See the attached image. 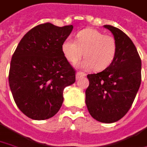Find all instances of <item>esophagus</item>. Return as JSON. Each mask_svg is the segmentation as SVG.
<instances>
[{
	"label": "esophagus",
	"mask_w": 147,
	"mask_h": 147,
	"mask_svg": "<svg viewBox=\"0 0 147 147\" xmlns=\"http://www.w3.org/2000/svg\"><path fill=\"white\" fill-rule=\"evenodd\" d=\"M86 76L85 73H83V72H77V74H76V78L77 79H80L82 78H84Z\"/></svg>",
	"instance_id": "esophagus-1"
}]
</instances>
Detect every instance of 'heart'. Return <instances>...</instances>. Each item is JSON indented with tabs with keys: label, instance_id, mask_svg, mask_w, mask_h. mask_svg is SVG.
<instances>
[{
	"label": "heart",
	"instance_id": "b5f03b06",
	"mask_svg": "<svg viewBox=\"0 0 147 147\" xmlns=\"http://www.w3.org/2000/svg\"><path fill=\"white\" fill-rule=\"evenodd\" d=\"M115 38L94 29H85L79 31L75 40L68 38L62 44V53L69 62L76 64L83 57L81 67L95 71L108 68L117 53Z\"/></svg>",
	"mask_w": 147,
	"mask_h": 147
}]
</instances>
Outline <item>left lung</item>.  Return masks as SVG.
Masks as SVG:
<instances>
[{
  "instance_id": "1",
  "label": "left lung",
  "mask_w": 147,
  "mask_h": 147,
  "mask_svg": "<svg viewBox=\"0 0 147 147\" xmlns=\"http://www.w3.org/2000/svg\"><path fill=\"white\" fill-rule=\"evenodd\" d=\"M117 42L112 64L98 74H88L86 104L90 116L103 123H113L126 114L142 80V61L130 38L115 26L105 25Z\"/></svg>"
}]
</instances>
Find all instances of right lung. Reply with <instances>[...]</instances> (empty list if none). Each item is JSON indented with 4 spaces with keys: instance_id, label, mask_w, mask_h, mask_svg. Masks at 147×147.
<instances>
[{
    "instance_id": "obj_1",
    "label": "right lung",
    "mask_w": 147,
    "mask_h": 147,
    "mask_svg": "<svg viewBox=\"0 0 147 147\" xmlns=\"http://www.w3.org/2000/svg\"><path fill=\"white\" fill-rule=\"evenodd\" d=\"M73 28L50 22L36 26L22 37L13 54L10 90L18 108L30 119L41 121L56 115L65 87L75 82V69L61 49Z\"/></svg>"
}]
</instances>
